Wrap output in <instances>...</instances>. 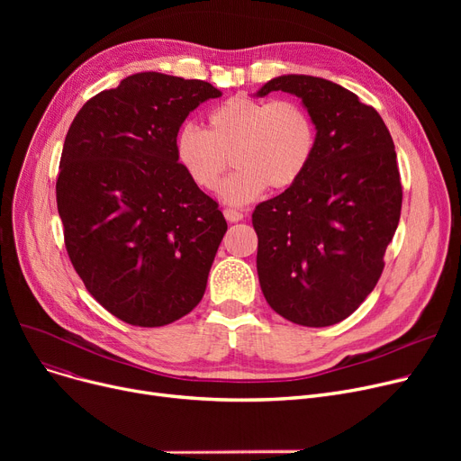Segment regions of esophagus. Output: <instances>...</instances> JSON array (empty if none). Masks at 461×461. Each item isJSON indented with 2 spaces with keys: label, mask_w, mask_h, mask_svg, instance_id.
Segmentation results:
<instances>
[{
  "label": "esophagus",
  "mask_w": 461,
  "mask_h": 461,
  "mask_svg": "<svg viewBox=\"0 0 461 461\" xmlns=\"http://www.w3.org/2000/svg\"><path fill=\"white\" fill-rule=\"evenodd\" d=\"M224 216H226L228 222H239V221H243V212H239V211H235V209H224Z\"/></svg>",
  "instance_id": "obj_1"
}]
</instances>
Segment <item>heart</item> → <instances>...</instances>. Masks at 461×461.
Returning a JSON list of instances; mask_svg holds the SVG:
<instances>
[{
	"label": "heart",
	"mask_w": 461,
	"mask_h": 461,
	"mask_svg": "<svg viewBox=\"0 0 461 461\" xmlns=\"http://www.w3.org/2000/svg\"><path fill=\"white\" fill-rule=\"evenodd\" d=\"M207 131L186 123L174 141L176 160L186 177L214 192L230 166L224 202L243 205L265 188L285 190L308 169L318 145V129L304 106L294 101L233 96L209 113Z\"/></svg>",
	"instance_id": "heart-1"
}]
</instances>
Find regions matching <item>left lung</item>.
Masks as SVG:
<instances>
[{"instance_id":"1","label":"left lung","mask_w":461,"mask_h":461,"mask_svg":"<svg viewBox=\"0 0 461 461\" xmlns=\"http://www.w3.org/2000/svg\"><path fill=\"white\" fill-rule=\"evenodd\" d=\"M295 95L318 129L304 176L261 202V292L282 318L329 327L360 306L383 273L402 211L394 141L381 115L349 89L308 75H284L254 95Z\"/></svg>"}]
</instances>
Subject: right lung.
<instances>
[{
	"mask_svg": "<svg viewBox=\"0 0 461 461\" xmlns=\"http://www.w3.org/2000/svg\"><path fill=\"white\" fill-rule=\"evenodd\" d=\"M221 95L202 80L136 72L89 99L67 132L56 183L65 247L121 321L174 323L205 294L228 224L177 164L174 141L188 113Z\"/></svg>",
	"mask_w": 461,
	"mask_h": 461,
	"instance_id": "add662e5",
	"label": "right lung"
}]
</instances>
